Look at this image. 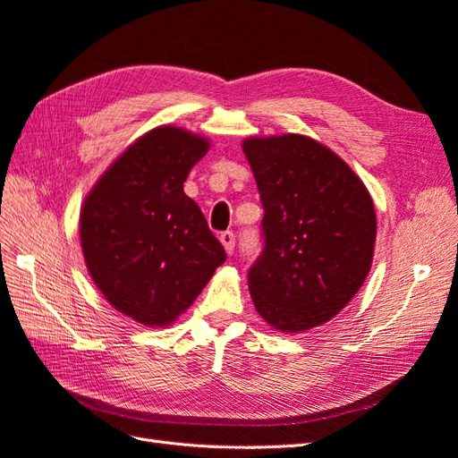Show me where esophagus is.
Returning <instances> with one entry per match:
<instances>
[{"label": "esophagus", "instance_id": "34e87169", "mask_svg": "<svg viewBox=\"0 0 458 458\" xmlns=\"http://www.w3.org/2000/svg\"><path fill=\"white\" fill-rule=\"evenodd\" d=\"M219 242L224 244V248H225V252L231 256L233 252H234V234L231 233V231H225V233H221L219 234Z\"/></svg>", "mask_w": 458, "mask_h": 458}]
</instances>
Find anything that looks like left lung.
I'll list each match as a JSON object with an SVG mask.
<instances>
[{
	"label": "left lung",
	"instance_id": "obj_1",
	"mask_svg": "<svg viewBox=\"0 0 458 458\" xmlns=\"http://www.w3.org/2000/svg\"><path fill=\"white\" fill-rule=\"evenodd\" d=\"M242 150L266 210L248 290L271 328L306 332L338 315L367 279L377 242L370 192L308 135L246 137Z\"/></svg>",
	"mask_w": 458,
	"mask_h": 458
}]
</instances>
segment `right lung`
I'll list each match as a JSON object with an SVG mask.
<instances>
[{"label": "right lung", "instance_id": "add662e5", "mask_svg": "<svg viewBox=\"0 0 458 458\" xmlns=\"http://www.w3.org/2000/svg\"><path fill=\"white\" fill-rule=\"evenodd\" d=\"M210 148L177 126L143 133L108 165L80 210V244L95 286L145 327L185 313L225 261L183 183Z\"/></svg>", "mask_w": 458, "mask_h": 458}]
</instances>
